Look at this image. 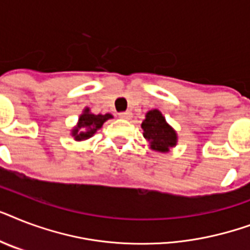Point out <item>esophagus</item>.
Masks as SVG:
<instances>
[{
  "label": "esophagus",
  "mask_w": 250,
  "mask_h": 250,
  "mask_svg": "<svg viewBox=\"0 0 250 250\" xmlns=\"http://www.w3.org/2000/svg\"><path fill=\"white\" fill-rule=\"evenodd\" d=\"M118 115H119V118H122V119H129L132 114H131V111H123V113H119Z\"/></svg>",
  "instance_id": "obj_1"
}]
</instances>
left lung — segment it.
<instances>
[{
  "mask_svg": "<svg viewBox=\"0 0 250 250\" xmlns=\"http://www.w3.org/2000/svg\"><path fill=\"white\" fill-rule=\"evenodd\" d=\"M143 135L150 145V149L161 153H167L176 145L178 135L166 122L160 110H150L141 123Z\"/></svg>",
  "mask_w": 250,
  "mask_h": 250,
  "instance_id": "8db88e82",
  "label": "left lung"
}]
</instances>
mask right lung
Returning <instances> with one entry per match:
<instances>
[{
    "label": "right lung",
    "instance_id": "1",
    "mask_svg": "<svg viewBox=\"0 0 250 250\" xmlns=\"http://www.w3.org/2000/svg\"><path fill=\"white\" fill-rule=\"evenodd\" d=\"M113 115L111 114H92L90 110L88 107H85L83 111V114L79 117V122H78V125L74 127L71 131V135L74 136V139L78 141L86 140L97 132V129H100L102 127V125L105 123L107 119H111Z\"/></svg>",
    "mask_w": 250,
    "mask_h": 250
}]
</instances>
